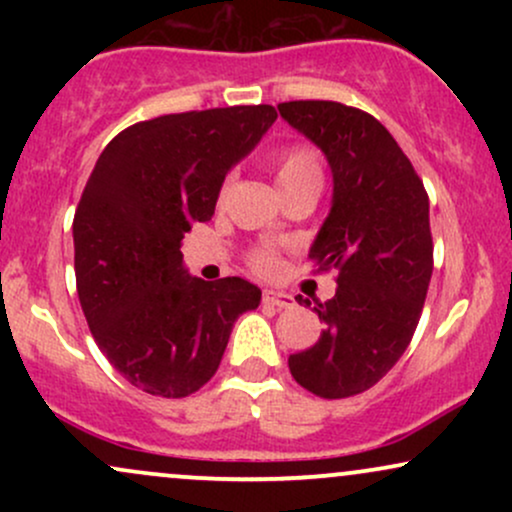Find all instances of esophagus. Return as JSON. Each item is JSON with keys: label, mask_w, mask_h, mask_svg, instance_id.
<instances>
[{"label": "esophagus", "mask_w": 512, "mask_h": 512, "mask_svg": "<svg viewBox=\"0 0 512 512\" xmlns=\"http://www.w3.org/2000/svg\"><path fill=\"white\" fill-rule=\"evenodd\" d=\"M262 303L264 305H272V308H291L293 305V298L289 296V293H279V291H264L262 293Z\"/></svg>", "instance_id": "1"}]
</instances>
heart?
<instances>
[{"mask_svg": "<svg viewBox=\"0 0 512 512\" xmlns=\"http://www.w3.org/2000/svg\"><path fill=\"white\" fill-rule=\"evenodd\" d=\"M274 175L279 190L301 182H322V158L305 144L286 146L274 158ZM250 264L255 272L269 274L276 269V255L272 250H257L252 252Z\"/></svg>", "mask_w": 512, "mask_h": 512, "instance_id": "heart-1", "label": "heart"}]
</instances>
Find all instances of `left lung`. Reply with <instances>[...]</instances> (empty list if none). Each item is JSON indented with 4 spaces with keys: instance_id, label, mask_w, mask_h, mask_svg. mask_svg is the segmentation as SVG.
Segmentation results:
<instances>
[{
    "instance_id": "1",
    "label": "left lung",
    "mask_w": 512,
    "mask_h": 512,
    "mask_svg": "<svg viewBox=\"0 0 512 512\" xmlns=\"http://www.w3.org/2000/svg\"><path fill=\"white\" fill-rule=\"evenodd\" d=\"M279 113L325 154L334 182L308 257L337 272V293L315 303L325 330L289 368L317 397H354L395 366L419 325L433 274L428 195L373 115L334 101L279 103Z\"/></svg>"
}]
</instances>
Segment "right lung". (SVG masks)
Returning a JSON list of instances; mask_svg holds the SVG:
<instances>
[{
	"mask_svg": "<svg viewBox=\"0 0 512 512\" xmlns=\"http://www.w3.org/2000/svg\"><path fill=\"white\" fill-rule=\"evenodd\" d=\"M272 105L192 110L122 129L74 214V272L98 349L156 397L197 392L219 368L233 322L260 305L240 276L187 274L180 243L214 216L228 170L274 125Z\"/></svg>",
	"mask_w": 512,
	"mask_h": 512,
	"instance_id": "add662e5",
	"label": "right lung"
}]
</instances>
